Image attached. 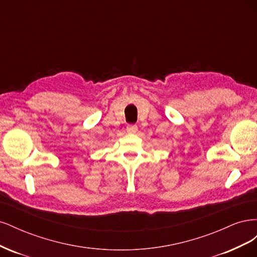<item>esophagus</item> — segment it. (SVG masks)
I'll return each mask as SVG.
<instances>
[{
	"instance_id": "1",
	"label": "esophagus",
	"mask_w": 257,
	"mask_h": 257,
	"mask_svg": "<svg viewBox=\"0 0 257 257\" xmlns=\"http://www.w3.org/2000/svg\"><path fill=\"white\" fill-rule=\"evenodd\" d=\"M137 131H138L137 125H128L126 127V132L128 134H135V133H137Z\"/></svg>"
}]
</instances>
